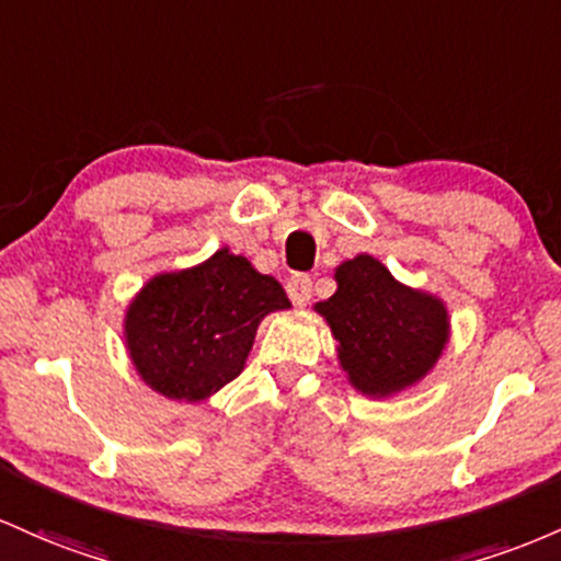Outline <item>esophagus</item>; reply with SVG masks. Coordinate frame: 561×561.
<instances>
[{
    "mask_svg": "<svg viewBox=\"0 0 561 561\" xmlns=\"http://www.w3.org/2000/svg\"><path fill=\"white\" fill-rule=\"evenodd\" d=\"M286 294H288V299L294 301V305L305 307L312 297V278H310V275H305V273L291 275V278H288V283H286Z\"/></svg>",
    "mask_w": 561,
    "mask_h": 561,
    "instance_id": "1",
    "label": "esophagus"
}]
</instances>
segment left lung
Listing matches in <instances>:
<instances>
[{
    "label": "left lung",
    "mask_w": 561,
    "mask_h": 561,
    "mask_svg": "<svg viewBox=\"0 0 561 561\" xmlns=\"http://www.w3.org/2000/svg\"><path fill=\"white\" fill-rule=\"evenodd\" d=\"M336 294L314 305L339 342V363L357 392L389 398L432 370L448 344V310L402 286L374 256L336 267Z\"/></svg>",
    "instance_id": "8db88e82"
}]
</instances>
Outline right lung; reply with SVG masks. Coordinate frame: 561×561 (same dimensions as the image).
I'll list each match as a JSON object with an SVG mask.
<instances>
[{"label": "right lung", "instance_id": "1", "mask_svg": "<svg viewBox=\"0 0 561 561\" xmlns=\"http://www.w3.org/2000/svg\"><path fill=\"white\" fill-rule=\"evenodd\" d=\"M286 307L278 280L219 249L198 267L145 283L124 320L129 357L163 398L201 402L241 374L264 314Z\"/></svg>", "mask_w": 561, "mask_h": 561}]
</instances>
